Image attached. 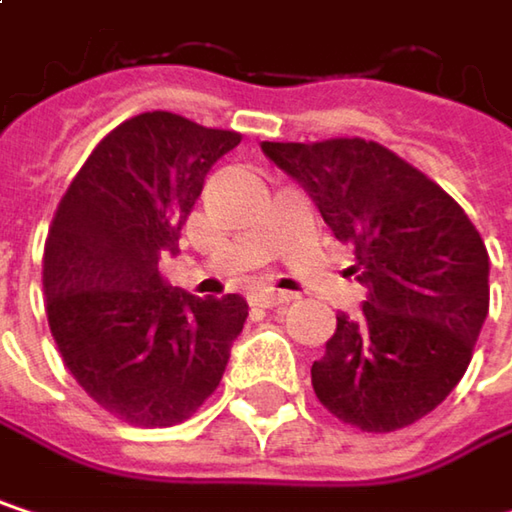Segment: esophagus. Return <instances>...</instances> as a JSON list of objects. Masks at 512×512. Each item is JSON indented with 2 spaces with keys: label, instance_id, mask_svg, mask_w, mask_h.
I'll use <instances>...</instances> for the list:
<instances>
[{
  "label": "esophagus",
  "instance_id": "esophagus-1",
  "mask_svg": "<svg viewBox=\"0 0 512 512\" xmlns=\"http://www.w3.org/2000/svg\"><path fill=\"white\" fill-rule=\"evenodd\" d=\"M293 299V293L287 290H275V287H260L252 293V302L255 305H263V308H275V305H287Z\"/></svg>",
  "mask_w": 512,
  "mask_h": 512
}]
</instances>
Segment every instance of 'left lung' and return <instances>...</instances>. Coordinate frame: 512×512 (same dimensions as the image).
<instances>
[{"instance_id":"8db88e82","label":"left lung","mask_w":512,"mask_h":512,"mask_svg":"<svg viewBox=\"0 0 512 512\" xmlns=\"http://www.w3.org/2000/svg\"><path fill=\"white\" fill-rule=\"evenodd\" d=\"M263 154L356 249L361 317L338 314L314 361L317 400L364 433L433 412L462 379L489 311V255L460 204L427 174L364 139L263 142Z\"/></svg>"}]
</instances>
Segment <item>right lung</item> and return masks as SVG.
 Instances as JSON below:
<instances>
[{
  "label": "right lung",
  "instance_id": "add662e5",
  "mask_svg": "<svg viewBox=\"0 0 512 512\" xmlns=\"http://www.w3.org/2000/svg\"><path fill=\"white\" fill-rule=\"evenodd\" d=\"M171 112L118 124L67 186L44 246V296L64 367L115 418L186 421L219 385L249 305L168 287L159 255L177 252L213 162L240 145Z\"/></svg>",
  "mask_w": 512,
  "mask_h": 512
}]
</instances>
